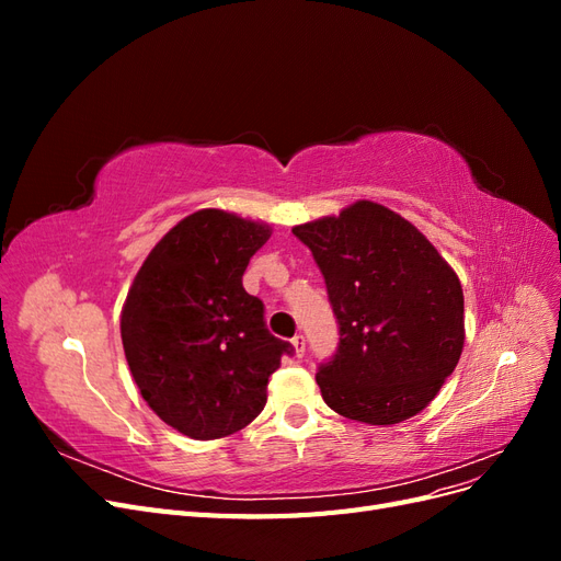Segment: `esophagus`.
<instances>
[{
    "label": "esophagus",
    "instance_id": "obj_1",
    "mask_svg": "<svg viewBox=\"0 0 561 561\" xmlns=\"http://www.w3.org/2000/svg\"><path fill=\"white\" fill-rule=\"evenodd\" d=\"M293 346H295L297 358H301L304 351H307V339H304V334H295V336H293Z\"/></svg>",
    "mask_w": 561,
    "mask_h": 561
}]
</instances>
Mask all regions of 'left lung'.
I'll return each mask as SVG.
<instances>
[{"mask_svg":"<svg viewBox=\"0 0 561 561\" xmlns=\"http://www.w3.org/2000/svg\"><path fill=\"white\" fill-rule=\"evenodd\" d=\"M313 252L339 322L316 381L330 410L393 426L426 410L463 351V290L412 222L375 201L293 229Z\"/></svg>","mask_w":561,"mask_h":561,"instance_id":"left-lung-1","label":"left lung"}]
</instances>
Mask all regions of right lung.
<instances>
[{
    "label": "right lung",
    "mask_w": 561,
    "mask_h": 561,
    "mask_svg": "<svg viewBox=\"0 0 561 561\" xmlns=\"http://www.w3.org/2000/svg\"><path fill=\"white\" fill-rule=\"evenodd\" d=\"M268 236V225L198 210L154 245L128 290L130 375L154 414L192 439L227 437L257 419L268 377L295 353L266 330L262 299L243 287Z\"/></svg>",
    "instance_id": "1"
}]
</instances>
